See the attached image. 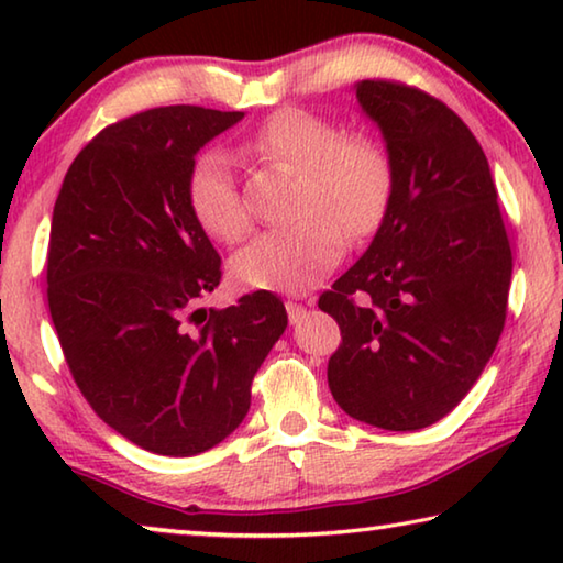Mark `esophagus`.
<instances>
[{
    "label": "esophagus",
    "instance_id": "1",
    "mask_svg": "<svg viewBox=\"0 0 563 563\" xmlns=\"http://www.w3.org/2000/svg\"><path fill=\"white\" fill-rule=\"evenodd\" d=\"M285 310H288V318H290V322H298L300 318H305V312H308V308H305L302 302H295V300H288V302H285Z\"/></svg>",
    "mask_w": 563,
    "mask_h": 563
}]
</instances>
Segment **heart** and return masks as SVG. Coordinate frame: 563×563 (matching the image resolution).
I'll return each mask as SVG.
<instances>
[{
  "mask_svg": "<svg viewBox=\"0 0 563 563\" xmlns=\"http://www.w3.org/2000/svg\"><path fill=\"white\" fill-rule=\"evenodd\" d=\"M243 148L258 164L298 174L295 225L255 235L231 261L243 288L302 292L335 268L352 241L383 225L395 194V168L383 141L345 131L338 121L305 109L271 113ZM186 203L201 231L235 243L251 228V211L223 154L206 151L186 174Z\"/></svg>",
  "mask_w": 563,
  "mask_h": 563,
  "instance_id": "obj_1",
  "label": "heart"
}]
</instances>
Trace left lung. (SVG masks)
Wrapping results in <instances>:
<instances>
[{
	"label": "left lung",
	"mask_w": 563,
	"mask_h": 563,
	"mask_svg": "<svg viewBox=\"0 0 563 563\" xmlns=\"http://www.w3.org/2000/svg\"><path fill=\"white\" fill-rule=\"evenodd\" d=\"M357 99L383 129L395 194L365 255L318 300L342 335L328 385L360 422L415 432L487 367L511 247L487 156L444 101L395 79L360 81Z\"/></svg>",
	"instance_id": "8db88e82"
}]
</instances>
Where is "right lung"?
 I'll use <instances>...</instances> for the list:
<instances>
[{"label":"right lung","mask_w":563,"mask_h":563,"mask_svg":"<svg viewBox=\"0 0 563 563\" xmlns=\"http://www.w3.org/2000/svg\"><path fill=\"white\" fill-rule=\"evenodd\" d=\"M243 111L158 107L109 123L54 203L46 300L76 387L111 430L164 456L223 442L288 325L268 290L225 310L203 300L221 258L186 203L206 141Z\"/></svg>","instance_id":"1"}]
</instances>
